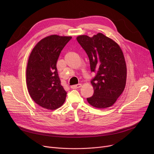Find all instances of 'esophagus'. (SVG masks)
<instances>
[{
	"label": "esophagus",
	"mask_w": 154,
	"mask_h": 154,
	"mask_svg": "<svg viewBox=\"0 0 154 154\" xmlns=\"http://www.w3.org/2000/svg\"><path fill=\"white\" fill-rule=\"evenodd\" d=\"M82 87V84H79L77 85H72L71 86V88H72V89H76V88H79L80 87Z\"/></svg>",
	"instance_id": "obj_1"
}]
</instances>
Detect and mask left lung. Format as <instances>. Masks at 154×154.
<instances>
[{
    "mask_svg": "<svg viewBox=\"0 0 154 154\" xmlns=\"http://www.w3.org/2000/svg\"><path fill=\"white\" fill-rule=\"evenodd\" d=\"M77 40L89 59L91 72L95 73L91 80L94 92L91 97L87 98L88 102L98 109L112 106L126 84L127 67L122 50L102 33L92 37L80 35Z\"/></svg>",
    "mask_w": 154,
    "mask_h": 154,
    "instance_id": "1",
    "label": "left lung"
}]
</instances>
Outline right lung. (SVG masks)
<instances>
[{
  "instance_id": "1",
  "label": "right lung",
  "mask_w": 154,
  "mask_h": 154,
  "mask_svg": "<svg viewBox=\"0 0 154 154\" xmlns=\"http://www.w3.org/2000/svg\"><path fill=\"white\" fill-rule=\"evenodd\" d=\"M71 38L48 36L38 42L30 54L26 70L27 88L32 99L43 108L55 110L66 100L67 92L61 85L57 62Z\"/></svg>"
}]
</instances>
